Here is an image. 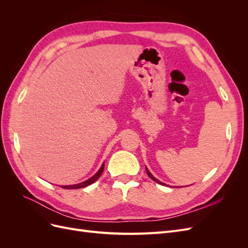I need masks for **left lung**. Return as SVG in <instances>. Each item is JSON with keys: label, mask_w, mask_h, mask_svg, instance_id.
I'll use <instances>...</instances> for the list:
<instances>
[{"label": "left lung", "mask_w": 248, "mask_h": 248, "mask_svg": "<svg viewBox=\"0 0 248 248\" xmlns=\"http://www.w3.org/2000/svg\"><path fill=\"white\" fill-rule=\"evenodd\" d=\"M146 171H147V174H148V176H149L150 178H151V179L153 180V181H155L156 183H158V184H160V185H166V184H164V183L160 182V181H159V180H157V179H156V178H155V177H154V176H153V175L151 174V172H150V171H149V170H148L147 168H146Z\"/></svg>", "instance_id": "left-lung-1"}]
</instances>
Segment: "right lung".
<instances>
[{
  "label": "right lung",
  "mask_w": 248,
  "mask_h": 248,
  "mask_svg": "<svg viewBox=\"0 0 248 248\" xmlns=\"http://www.w3.org/2000/svg\"><path fill=\"white\" fill-rule=\"evenodd\" d=\"M103 170H104V163H102V166H101V168L99 169V170L97 171L93 177H91L89 180H86L85 182H81V183H78V184H74V185L62 186V188H65V189H78V188H82V187H86V186H88V185H91L92 183H94V182L96 181V180L101 176Z\"/></svg>",
  "instance_id": "obj_1"
}]
</instances>
